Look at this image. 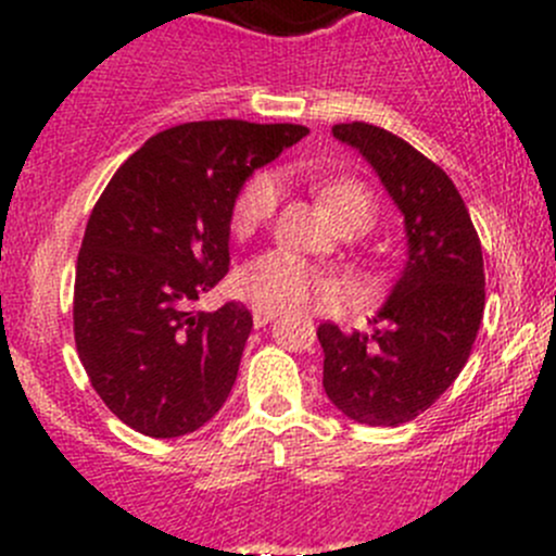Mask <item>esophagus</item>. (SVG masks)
Here are the masks:
<instances>
[{
  "label": "esophagus",
  "mask_w": 556,
  "mask_h": 556,
  "mask_svg": "<svg viewBox=\"0 0 556 556\" xmlns=\"http://www.w3.org/2000/svg\"><path fill=\"white\" fill-rule=\"evenodd\" d=\"M277 309L274 306H266V304H252V323H255V328H263V325L271 323L274 317H277Z\"/></svg>",
  "instance_id": "34e87169"
}]
</instances>
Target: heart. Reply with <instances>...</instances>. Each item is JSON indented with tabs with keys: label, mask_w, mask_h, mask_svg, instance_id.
<instances>
[{
	"label": "heart",
	"mask_w": 556,
	"mask_h": 556,
	"mask_svg": "<svg viewBox=\"0 0 556 556\" xmlns=\"http://www.w3.org/2000/svg\"><path fill=\"white\" fill-rule=\"evenodd\" d=\"M323 201L333 220H363L371 223L374 199L363 185L346 182H328L323 188ZM279 204V179L277 174L261 172L244 185L233 204L231 228L237 237H250L271 215ZM239 288L250 295L255 304L274 306V309H293V306L306 304L314 295H328L333 290L330 279L319 268L306 263L290 250H268L263 255L252 257L250 263L239 271Z\"/></svg>",
	"instance_id": "heart-1"
}]
</instances>
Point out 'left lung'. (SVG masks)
<instances>
[{
	"label": "left lung",
	"mask_w": 556,
	"mask_h": 556,
	"mask_svg": "<svg viewBox=\"0 0 556 556\" xmlns=\"http://www.w3.org/2000/svg\"><path fill=\"white\" fill-rule=\"evenodd\" d=\"M382 179L403 215L406 266L371 330L323 323V387L341 414L397 428L450 390L468 363L484 314V257L463 195L441 166L371 123L333 126Z\"/></svg>",
	"instance_id": "1"
}]
</instances>
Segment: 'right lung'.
I'll return each mask as SVG.
<instances>
[{"mask_svg":"<svg viewBox=\"0 0 556 556\" xmlns=\"http://www.w3.org/2000/svg\"><path fill=\"white\" fill-rule=\"evenodd\" d=\"M306 134L293 123H182L150 137L99 195L77 255L75 344L93 390L137 433H193L226 403L252 314L237 301L193 304L228 274L244 182Z\"/></svg>","mask_w":556,"mask_h":556,"instance_id":"add662e5","label":"right lung"}]
</instances>
